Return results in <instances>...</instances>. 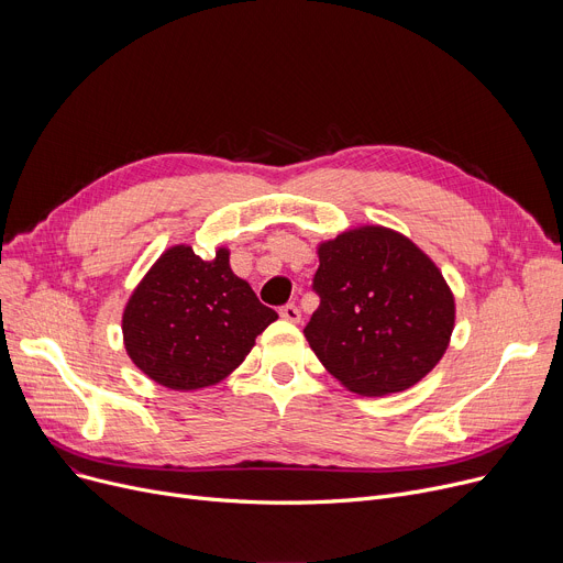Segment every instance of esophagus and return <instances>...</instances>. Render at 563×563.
Returning <instances> with one entry per match:
<instances>
[{"label":"esophagus","mask_w":563,"mask_h":563,"mask_svg":"<svg viewBox=\"0 0 563 563\" xmlns=\"http://www.w3.org/2000/svg\"><path fill=\"white\" fill-rule=\"evenodd\" d=\"M280 317L285 319V321H291V323H299L301 321V310L294 306V303H287V306H283L280 308Z\"/></svg>","instance_id":"obj_1"}]
</instances>
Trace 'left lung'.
<instances>
[{"label": "left lung", "mask_w": 563, "mask_h": 563, "mask_svg": "<svg viewBox=\"0 0 563 563\" xmlns=\"http://www.w3.org/2000/svg\"><path fill=\"white\" fill-rule=\"evenodd\" d=\"M317 255L321 303L303 335L321 365L363 397L416 386L445 356L456 321L435 262L386 225L349 228Z\"/></svg>", "instance_id": "1"}]
</instances>
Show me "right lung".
<instances>
[{"mask_svg":"<svg viewBox=\"0 0 563 563\" xmlns=\"http://www.w3.org/2000/svg\"><path fill=\"white\" fill-rule=\"evenodd\" d=\"M251 285L230 269V251L202 260L189 244L166 249L123 310V344L132 363L159 386L189 393L217 386L276 321Z\"/></svg>","mask_w":563,"mask_h":563,"instance_id":"right-lung-1","label":"right lung"}]
</instances>
